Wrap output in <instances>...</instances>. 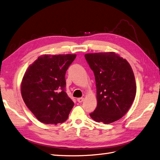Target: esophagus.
<instances>
[{
    "label": "esophagus",
    "instance_id": "34e87169",
    "mask_svg": "<svg viewBox=\"0 0 160 160\" xmlns=\"http://www.w3.org/2000/svg\"><path fill=\"white\" fill-rule=\"evenodd\" d=\"M84 100V98L83 97H81V98H77V101L79 102H82Z\"/></svg>",
    "mask_w": 160,
    "mask_h": 160
}]
</instances>
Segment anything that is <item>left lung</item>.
Returning <instances> with one entry per match:
<instances>
[{
  "label": "left lung",
  "mask_w": 160,
  "mask_h": 160,
  "mask_svg": "<svg viewBox=\"0 0 160 160\" xmlns=\"http://www.w3.org/2000/svg\"><path fill=\"white\" fill-rule=\"evenodd\" d=\"M85 58L94 72L97 87V106L90 116L104 124L116 121L127 112L136 97L132 68L113 52L88 53Z\"/></svg>",
  "instance_id": "1"
}]
</instances>
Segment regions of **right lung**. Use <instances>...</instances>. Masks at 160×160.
<instances>
[{
	"label": "right lung",
	"mask_w": 160,
	"mask_h": 160,
	"mask_svg": "<svg viewBox=\"0 0 160 160\" xmlns=\"http://www.w3.org/2000/svg\"><path fill=\"white\" fill-rule=\"evenodd\" d=\"M76 55H44L27 68L21 84L24 103L37 119L45 124L68 119L74 102L66 92V70Z\"/></svg>",
	"instance_id": "1"
}]
</instances>
